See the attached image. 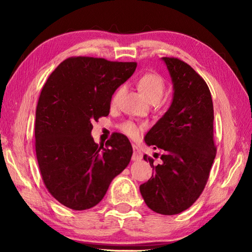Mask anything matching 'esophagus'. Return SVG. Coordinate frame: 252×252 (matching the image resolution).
Listing matches in <instances>:
<instances>
[{"instance_id":"34e87169","label":"esophagus","mask_w":252,"mask_h":252,"mask_svg":"<svg viewBox=\"0 0 252 252\" xmlns=\"http://www.w3.org/2000/svg\"><path fill=\"white\" fill-rule=\"evenodd\" d=\"M142 159V152L140 151V149L133 144V155H132V160L139 161Z\"/></svg>"}]
</instances>
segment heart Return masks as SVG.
Wrapping results in <instances>:
<instances>
[{"label":"heart","mask_w":252,"mask_h":252,"mask_svg":"<svg viewBox=\"0 0 252 252\" xmlns=\"http://www.w3.org/2000/svg\"><path fill=\"white\" fill-rule=\"evenodd\" d=\"M136 84H138L140 92L150 102L155 100L159 101L161 96L163 95L165 89L164 79L162 78V75L156 73V72H147V73L140 75L138 81H136ZM123 90H125L123 85H120V87L116 89V91L112 94V97H111V105H116L118 103L119 99H120V96L123 93ZM143 129L144 126L136 125V123L131 120H126L120 125V130L132 139L138 138Z\"/></svg>","instance_id":"obj_1"}]
</instances>
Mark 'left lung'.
I'll return each mask as SVG.
<instances>
[{"mask_svg": "<svg viewBox=\"0 0 252 252\" xmlns=\"http://www.w3.org/2000/svg\"><path fill=\"white\" fill-rule=\"evenodd\" d=\"M171 74L174 93L170 109L148 132L146 143L163 150L161 163L144 155L153 170L140 186L152 211L172 216L197 201L216 158L213 104L206 81L178 58H162Z\"/></svg>", "mask_w": 252, "mask_h": 252, "instance_id": "1", "label": "left lung"}]
</instances>
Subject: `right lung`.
Instances as JSON below:
<instances>
[{
	"label": "right lung",
	"instance_id": "1",
	"mask_svg": "<svg viewBox=\"0 0 252 252\" xmlns=\"http://www.w3.org/2000/svg\"><path fill=\"white\" fill-rule=\"evenodd\" d=\"M136 62L71 57L46 80L35 112V152L42 180L72 210L96 206L131 160L132 146L116 133L99 146L92 122L109 116L111 97L133 74Z\"/></svg>",
	"mask_w": 252,
	"mask_h": 252
}]
</instances>
